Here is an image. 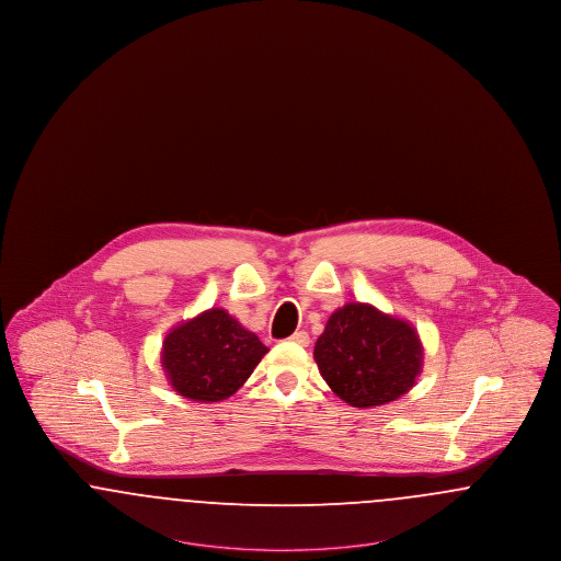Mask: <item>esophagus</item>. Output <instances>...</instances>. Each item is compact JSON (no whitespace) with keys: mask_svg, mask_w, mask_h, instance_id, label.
Returning <instances> with one entry per match:
<instances>
[{"mask_svg":"<svg viewBox=\"0 0 561 561\" xmlns=\"http://www.w3.org/2000/svg\"><path fill=\"white\" fill-rule=\"evenodd\" d=\"M290 341L296 343V345H300V347H307L311 339H309V334L305 330H298V332H294L293 336H290Z\"/></svg>","mask_w":561,"mask_h":561,"instance_id":"obj_1","label":"esophagus"}]
</instances>
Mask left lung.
Masks as SVG:
<instances>
[{
    "label": "left lung",
    "instance_id": "obj_1",
    "mask_svg": "<svg viewBox=\"0 0 561 561\" xmlns=\"http://www.w3.org/2000/svg\"><path fill=\"white\" fill-rule=\"evenodd\" d=\"M313 357L341 400L374 408L414 387L423 370V343L408 321L366 302H347L330 316Z\"/></svg>",
    "mask_w": 561,
    "mask_h": 561
}]
</instances>
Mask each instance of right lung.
<instances>
[{"instance_id":"1","label":"right lung","mask_w":561,"mask_h":561,"mask_svg":"<svg viewBox=\"0 0 561 561\" xmlns=\"http://www.w3.org/2000/svg\"><path fill=\"white\" fill-rule=\"evenodd\" d=\"M267 351L254 332L213 307L165 334L161 366L179 396L208 403L231 398Z\"/></svg>"}]
</instances>
